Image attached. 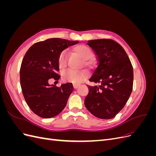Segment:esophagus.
Returning <instances> with one entry per match:
<instances>
[{
    "instance_id": "obj_1",
    "label": "esophagus",
    "mask_w": 156,
    "mask_h": 156,
    "mask_svg": "<svg viewBox=\"0 0 156 156\" xmlns=\"http://www.w3.org/2000/svg\"><path fill=\"white\" fill-rule=\"evenodd\" d=\"M79 87V84H73V88L75 89H76Z\"/></svg>"
}]
</instances>
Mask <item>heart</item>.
<instances>
[{"label": "heart", "mask_w": 156, "mask_h": 156, "mask_svg": "<svg viewBox=\"0 0 156 156\" xmlns=\"http://www.w3.org/2000/svg\"><path fill=\"white\" fill-rule=\"evenodd\" d=\"M73 51L80 58L83 60L84 66L87 68L92 66V61L90 60L92 58L93 53L88 47L80 45L75 46L73 48ZM68 53L66 50L61 51L58 56L57 63L60 70L64 71L67 68ZM88 77V73L85 71L79 72H74L71 71H67L62 73V80L64 82H69L73 84H79L83 82Z\"/></svg>", "instance_id": "b5f03b06"}]
</instances>
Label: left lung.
I'll use <instances>...</instances> for the list:
<instances>
[{"label": "left lung", "mask_w": 156, "mask_h": 156, "mask_svg": "<svg viewBox=\"0 0 156 156\" xmlns=\"http://www.w3.org/2000/svg\"><path fill=\"white\" fill-rule=\"evenodd\" d=\"M95 52L98 66L90 81L100 84L89 86L84 105L93 115L111 119L127 103L133 89V70L122 47L114 40L100 39L88 41Z\"/></svg>", "instance_id": "8db88e82"}]
</instances>
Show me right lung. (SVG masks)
<instances>
[{
	"instance_id": "1",
	"label": "right lung",
	"mask_w": 156,
	"mask_h": 156,
	"mask_svg": "<svg viewBox=\"0 0 156 156\" xmlns=\"http://www.w3.org/2000/svg\"><path fill=\"white\" fill-rule=\"evenodd\" d=\"M79 43L60 38H49L32 45L27 51L20 69V83L25 100L36 115L50 119L62 112L72 92V83L60 87L49 84L60 76L57 59L61 51Z\"/></svg>"
}]
</instances>
